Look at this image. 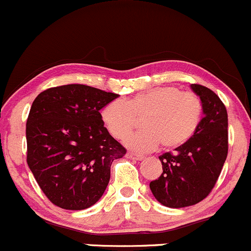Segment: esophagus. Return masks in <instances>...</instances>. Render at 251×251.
Here are the masks:
<instances>
[{
	"label": "esophagus",
	"mask_w": 251,
	"mask_h": 251,
	"mask_svg": "<svg viewBox=\"0 0 251 251\" xmlns=\"http://www.w3.org/2000/svg\"><path fill=\"white\" fill-rule=\"evenodd\" d=\"M127 157L131 159H136V161H142V159H144V156L143 155H138V153H133V152H128Z\"/></svg>",
	"instance_id": "esophagus-1"
}]
</instances>
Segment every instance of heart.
Listing matches in <instances>:
<instances>
[{"label":"heart","mask_w":251,"mask_h":251,"mask_svg":"<svg viewBox=\"0 0 251 251\" xmlns=\"http://www.w3.org/2000/svg\"><path fill=\"white\" fill-rule=\"evenodd\" d=\"M104 127L115 139H125L143 118V130L126 140L128 148L150 151L163 145L176 149L197 133L202 119V103L193 92L175 85L144 90L126 101L113 100L100 112Z\"/></svg>","instance_id":"1"}]
</instances>
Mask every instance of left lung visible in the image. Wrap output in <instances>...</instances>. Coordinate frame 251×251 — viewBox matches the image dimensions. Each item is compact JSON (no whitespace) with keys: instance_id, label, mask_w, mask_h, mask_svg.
I'll use <instances>...</instances> for the list:
<instances>
[{"instance_id":"8db88e82","label":"left lung","mask_w":251,"mask_h":251,"mask_svg":"<svg viewBox=\"0 0 251 251\" xmlns=\"http://www.w3.org/2000/svg\"><path fill=\"white\" fill-rule=\"evenodd\" d=\"M202 103L203 118L197 133L175 152L158 157L162 173L150 182L162 205L181 208L200 202L218 180L228 150L227 112L219 96L200 84L191 85Z\"/></svg>"}]
</instances>
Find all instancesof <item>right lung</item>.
<instances>
[{
  "label": "right lung",
  "mask_w": 251,
  "mask_h": 251,
  "mask_svg": "<svg viewBox=\"0 0 251 251\" xmlns=\"http://www.w3.org/2000/svg\"><path fill=\"white\" fill-rule=\"evenodd\" d=\"M118 94L84 84L49 88L26 124L27 164L53 205L84 210L106 191L114 159L126 149L107 131L100 109Z\"/></svg>",
  "instance_id": "1"
}]
</instances>
